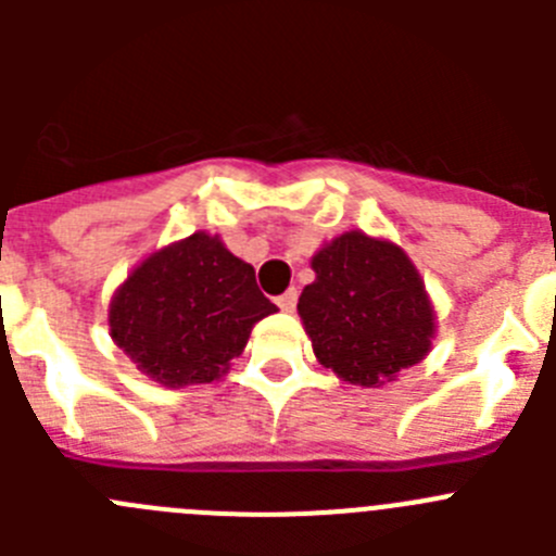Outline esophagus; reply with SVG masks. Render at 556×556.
<instances>
[{
    "mask_svg": "<svg viewBox=\"0 0 556 556\" xmlns=\"http://www.w3.org/2000/svg\"><path fill=\"white\" fill-rule=\"evenodd\" d=\"M275 303H278L281 312H294V306H298V292H294V289H287V292L275 298Z\"/></svg>",
    "mask_w": 556,
    "mask_h": 556,
    "instance_id": "1",
    "label": "esophagus"
}]
</instances>
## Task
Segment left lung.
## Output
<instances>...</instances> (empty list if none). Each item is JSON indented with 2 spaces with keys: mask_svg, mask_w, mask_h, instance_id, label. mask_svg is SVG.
Listing matches in <instances>:
<instances>
[{
  "mask_svg": "<svg viewBox=\"0 0 556 556\" xmlns=\"http://www.w3.org/2000/svg\"><path fill=\"white\" fill-rule=\"evenodd\" d=\"M312 269L298 314L320 365L376 387L429 353L434 312L404 250L351 230L314 255Z\"/></svg>",
  "mask_w": 556,
  "mask_h": 556,
  "instance_id": "1",
  "label": "left lung"
}]
</instances>
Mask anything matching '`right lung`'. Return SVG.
Returning <instances> with one entry per match:
<instances>
[{"label": "right lung", "instance_id": "1", "mask_svg": "<svg viewBox=\"0 0 556 556\" xmlns=\"http://www.w3.org/2000/svg\"><path fill=\"white\" fill-rule=\"evenodd\" d=\"M275 312L255 269L217 236L191 233L152 253L111 303V337L141 372L164 387L208 384Z\"/></svg>", "mask_w": 556, "mask_h": 556}]
</instances>
